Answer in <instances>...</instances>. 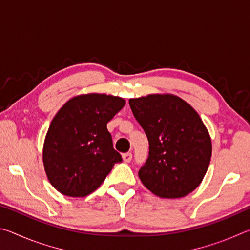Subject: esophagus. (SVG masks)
Returning a JSON list of instances; mask_svg holds the SVG:
<instances>
[{
	"instance_id": "34e87169",
	"label": "esophagus",
	"mask_w": 250,
	"mask_h": 250,
	"mask_svg": "<svg viewBox=\"0 0 250 250\" xmlns=\"http://www.w3.org/2000/svg\"><path fill=\"white\" fill-rule=\"evenodd\" d=\"M122 158H124L125 162H130V161L132 160V153H131V152H126V153L122 154Z\"/></svg>"
}]
</instances>
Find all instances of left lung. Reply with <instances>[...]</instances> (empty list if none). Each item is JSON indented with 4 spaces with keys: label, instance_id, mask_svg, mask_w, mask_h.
<instances>
[{
    "label": "left lung",
    "instance_id": "1",
    "mask_svg": "<svg viewBox=\"0 0 250 250\" xmlns=\"http://www.w3.org/2000/svg\"><path fill=\"white\" fill-rule=\"evenodd\" d=\"M129 104L149 141V156L138 173L143 185L164 198L194 191L211 156L209 134L197 112L173 95H149Z\"/></svg>",
    "mask_w": 250,
    "mask_h": 250
}]
</instances>
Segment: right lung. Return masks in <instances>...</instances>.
Masks as SVG:
<instances>
[{
  "mask_svg": "<svg viewBox=\"0 0 250 250\" xmlns=\"http://www.w3.org/2000/svg\"><path fill=\"white\" fill-rule=\"evenodd\" d=\"M125 104L119 97L83 95L67 101L54 117L43 161L50 184L58 192L73 197L89 195L113 166L122 162L107 124Z\"/></svg>",
  "mask_w": 250,
  "mask_h": 250,
  "instance_id": "obj_1",
  "label": "right lung"
}]
</instances>
